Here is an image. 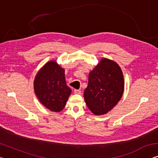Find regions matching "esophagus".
I'll list each match as a JSON object with an SVG mask.
<instances>
[{
  "label": "esophagus",
  "instance_id": "esophagus-1",
  "mask_svg": "<svg viewBox=\"0 0 158 158\" xmlns=\"http://www.w3.org/2000/svg\"><path fill=\"white\" fill-rule=\"evenodd\" d=\"M74 92L76 94H81V91L80 90H78V89H74Z\"/></svg>",
  "mask_w": 158,
  "mask_h": 158
}]
</instances>
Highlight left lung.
<instances>
[{
	"instance_id": "obj_1",
	"label": "left lung",
	"mask_w": 158,
	"mask_h": 158,
	"mask_svg": "<svg viewBox=\"0 0 158 158\" xmlns=\"http://www.w3.org/2000/svg\"><path fill=\"white\" fill-rule=\"evenodd\" d=\"M124 91V79L119 65L103 58L89 75L84 100L94 115H103L121 100Z\"/></svg>"
}]
</instances>
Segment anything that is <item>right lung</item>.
Listing matches in <instances>:
<instances>
[{
    "label": "right lung",
    "instance_id": "1",
    "mask_svg": "<svg viewBox=\"0 0 158 158\" xmlns=\"http://www.w3.org/2000/svg\"><path fill=\"white\" fill-rule=\"evenodd\" d=\"M34 89L42 104L55 112L64 109L72 93L66 83L64 69L53 60L47 62L37 73Z\"/></svg>",
    "mask_w": 158,
    "mask_h": 158
}]
</instances>
